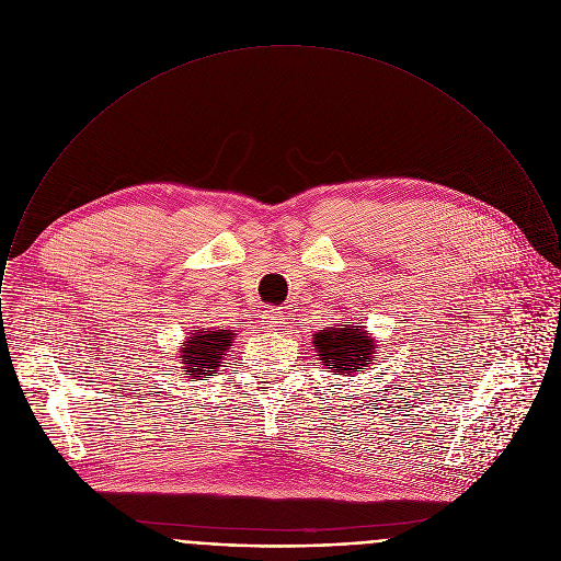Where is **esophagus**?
Wrapping results in <instances>:
<instances>
[{
    "label": "esophagus",
    "instance_id": "34e87169",
    "mask_svg": "<svg viewBox=\"0 0 561 561\" xmlns=\"http://www.w3.org/2000/svg\"><path fill=\"white\" fill-rule=\"evenodd\" d=\"M262 323L268 328V330H273V332H277V330H282L284 328V314L282 312H277L275 308H271V310H266L264 314H262Z\"/></svg>",
    "mask_w": 561,
    "mask_h": 561
}]
</instances>
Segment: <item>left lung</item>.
<instances>
[{"mask_svg":"<svg viewBox=\"0 0 561 561\" xmlns=\"http://www.w3.org/2000/svg\"><path fill=\"white\" fill-rule=\"evenodd\" d=\"M323 364L334 375H355L373 364V353L379 348L362 325H336L314 334L312 342Z\"/></svg>","mask_w":561,"mask_h":561,"instance_id":"1","label":"left lung"}]
</instances>
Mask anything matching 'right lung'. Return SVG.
Masks as SVG:
<instances>
[{"label": "right lung", "instance_id": "obj_1", "mask_svg": "<svg viewBox=\"0 0 561 561\" xmlns=\"http://www.w3.org/2000/svg\"><path fill=\"white\" fill-rule=\"evenodd\" d=\"M233 337V330H195L193 336L186 337L180 348L184 375L195 379L215 373L221 366L225 351L231 346Z\"/></svg>", "mask_w": 561, "mask_h": 561}]
</instances>
